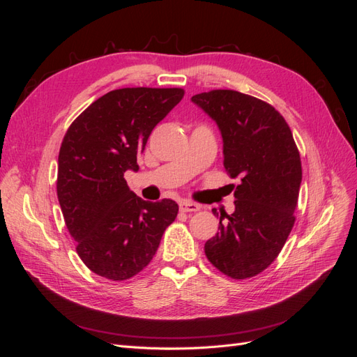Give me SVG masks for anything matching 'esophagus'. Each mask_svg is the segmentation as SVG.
I'll return each instance as SVG.
<instances>
[{
  "label": "esophagus",
  "instance_id": "34e87169",
  "mask_svg": "<svg viewBox=\"0 0 357 357\" xmlns=\"http://www.w3.org/2000/svg\"><path fill=\"white\" fill-rule=\"evenodd\" d=\"M180 210L183 213H195V211L201 210V205H198L197 202H192V201H181Z\"/></svg>",
  "mask_w": 357,
  "mask_h": 357
}]
</instances>
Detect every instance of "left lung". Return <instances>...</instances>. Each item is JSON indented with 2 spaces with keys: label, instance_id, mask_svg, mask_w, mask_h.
<instances>
[{
  "label": "left lung",
  "instance_id": "8db88e82",
  "mask_svg": "<svg viewBox=\"0 0 357 357\" xmlns=\"http://www.w3.org/2000/svg\"><path fill=\"white\" fill-rule=\"evenodd\" d=\"M192 101L218 123L223 167L241 180L234 192L235 211L220 213V232L205 243V256L234 280L255 277L275 261L295 225L299 150L284 117L252 95L214 89Z\"/></svg>",
  "mask_w": 357,
  "mask_h": 357
}]
</instances>
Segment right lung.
Returning <instances> with one entry per match:
<instances>
[{"instance_id":"1","label":"right lung","mask_w":357,"mask_h":357,"mask_svg":"<svg viewBox=\"0 0 357 357\" xmlns=\"http://www.w3.org/2000/svg\"><path fill=\"white\" fill-rule=\"evenodd\" d=\"M185 96L181 88H123L102 95L67 129L58 158L56 192L75 250L92 273L113 282L152 261L176 220L172 199L149 202L128 188L153 128Z\"/></svg>"}]
</instances>
